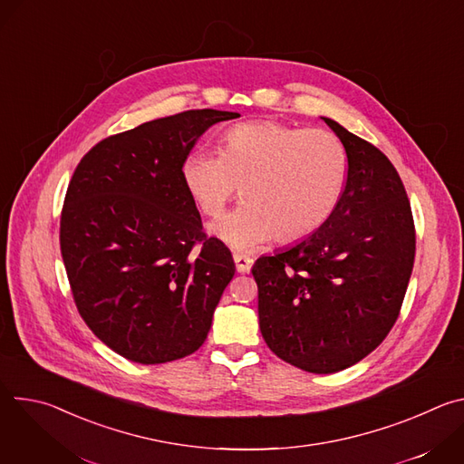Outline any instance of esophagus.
I'll return each instance as SVG.
<instances>
[{
	"instance_id": "1",
	"label": "esophagus",
	"mask_w": 464,
	"mask_h": 464,
	"mask_svg": "<svg viewBox=\"0 0 464 464\" xmlns=\"http://www.w3.org/2000/svg\"><path fill=\"white\" fill-rule=\"evenodd\" d=\"M235 258V264H237V272L238 274H249L251 266H253V258L247 256V255H240V253H235L233 255Z\"/></svg>"
}]
</instances>
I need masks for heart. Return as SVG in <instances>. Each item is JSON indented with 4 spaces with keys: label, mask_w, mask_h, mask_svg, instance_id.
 Instances as JSON below:
<instances>
[{
    "label": "heart",
    "mask_w": 464,
    "mask_h": 464,
    "mask_svg": "<svg viewBox=\"0 0 464 464\" xmlns=\"http://www.w3.org/2000/svg\"><path fill=\"white\" fill-rule=\"evenodd\" d=\"M345 178L347 156L334 134L276 121L235 124L218 154L194 149L181 161V183L204 215H220L240 187L244 202L209 226L235 249L314 233L336 209Z\"/></svg>",
    "instance_id": "1"
}]
</instances>
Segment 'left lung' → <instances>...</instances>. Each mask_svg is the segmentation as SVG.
Returning <instances> with one entry per match:
<instances>
[{"instance_id": "1", "label": "left lung", "mask_w": 464, "mask_h": 464, "mask_svg": "<svg viewBox=\"0 0 464 464\" xmlns=\"http://www.w3.org/2000/svg\"><path fill=\"white\" fill-rule=\"evenodd\" d=\"M347 154L336 209L301 242L253 264L258 324L286 363L315 374L372 353L399 317L415 260L404 183L374 145L321 117Z\"/></svg>"}]
</instances>
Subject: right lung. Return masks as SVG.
Returning <instances> with one entry per match:
<instances>
[{
	"instance_id": "right-lung-1",
	"label": "right lung",
	"mask_w": 464,
	"mask_h": 464,
	"mask_svg": "<svg viewBox=\"0 0 464 464\" xmlns=\"http://www.w3.org/2000/svg\"><path fill=\"white\" fill-rule=\"evenodd\" d=\"M240 117L188 110L97 143L77 165L60 251L77 308L122 358L156 365L206 342L235 276L231 251L202 233L181 161L206 131Z\"/></svg>"
}]
</instances>
